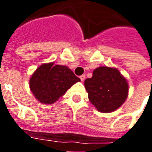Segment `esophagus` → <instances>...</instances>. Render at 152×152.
I'll return each instance as SVG.
<instances>
[{
  "instance_id": "1",
  "label": "esophagus",
  "mask_w": 152,
  "mask_h": 152,
  "mask_svg": "<svg viewBox=\"0 0 152 152\" xmlns=\"http://www.w3.org/2000/svg\"><path fill=\"white\" fill-rule=\"evenodd\" d=\"M80 79L81 81H84L85 79H86V75H81V76H80Z\"/></svg>"
}]
</instances>
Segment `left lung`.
<instances>
[{
  "label": "left lung",
  "instance_id": "8db88e82",
  "mask_svg": "<svg viewBox=\"0 0 152 152\" xmlns=\"http://www.w3.org/2000/svg\"><path fill=\"white\" fill-rule=\"evenodd\" d=\"M85 88L90 102L103 113L119 108L129 94L127 80L115 67L99 66L94 69L92 77L85 80Z\"/></svg>",
  "mask_w": 152,
  "mask_h": 152
}]
</instances>
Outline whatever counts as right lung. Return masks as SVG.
Here are the masks:
<instances>
[{
  "label": "right lung",
  "mask_w": 152,
  "mask_h": 152,
  "mask_svg": "<svg viewBox=\"0 0 152 152\" xmlns=\"http://www.w3.org/2000/svg\"><path fill=\"white\" fill-rule=\"evenodd\" d=\"M53 64L48 63L40 65L29 80L31 93L44 104L55 102L74 84L80 81L67 66Z\"/></svg>",
  "instance_id": "add662e5"
}]
</instances>
